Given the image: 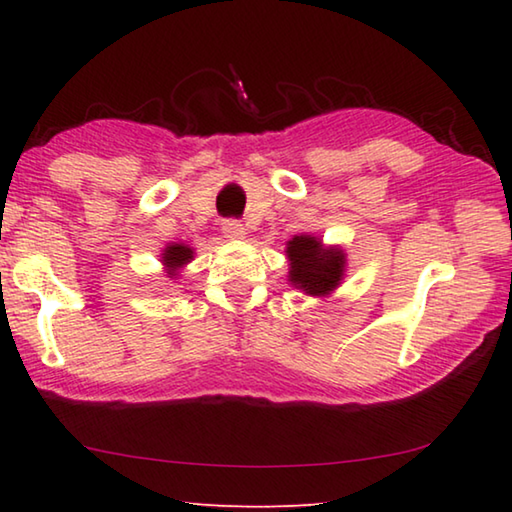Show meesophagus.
<instances>
[{
    "label": "esophagus",
    "mask_w": 512,
    "mask_h": 512,
    "mask_svg": "<svg viewBox=\"0 0 512 512\" xmlns=\"http://www.w3.org/2000/svg\"><path fill=\"white\" fill-rule=\"evenodd\" d=\"M221 230H224V235L228 239H244L246 237V228H244V224H239L237 219L224 221V226H221Z\"/></svg>",
    "instance_id": "34e87169"
}]
</instances>
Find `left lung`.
I'll use <instances>...</instances> for the list:
<instances>
[{
    "mask_svg": "<svg viewBox=\"0 0 512 512\" xmlns=\"http://www.w3.org/2000/svg\"><path fill=\"white\" fill-rule=\"evenodd\" d=\"M286 257L288 282L309 295H329L345 275V250L338 246L327 248L318 237L295 235L286 244Z\"/></svg>",
    "mask_w": 512,
    "mask_h": 512,
    "instance_id": "1",
    "label": "left lung"
}]
</instances>
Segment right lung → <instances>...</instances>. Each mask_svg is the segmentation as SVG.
I'll return each instance as SVG.
<instances>
[{"mask_svg": "<svg viewBox=\"0 0 512 512\" xmlns=\"http://www.w3.org/2000/svg\"><path fill=\"white\" fill-rule=\"evenodd\" d=\"M192 257H194V253H192V248L188 244H170L163 250L161 262H163L167 273L176 275V271L188 264Z\"/></svg>", "mask_w": 512, "mask_h": 512, "instance_id": "1", "label": "right lung"}]
</instances>
